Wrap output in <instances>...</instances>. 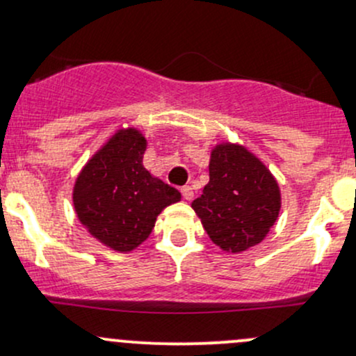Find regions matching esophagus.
Returning <instances> with one entry per match:
<instances>
[{"mask_svg": "<svg viewBox=\"0 0 356 356\" xmlns=\"http://www.w3.org/2000/svg\"><path fill=\"white\" fill-rule=\"evenodd\" d=\"M181 193H182V197H184L186 201H191V199L194 197V191H193V187H191V186L182 187Z\"/></svg>", "mask_w": 356, "mask_h": 356, "instance_id": "34e87169", "label": "esophagus"}]
</instances>
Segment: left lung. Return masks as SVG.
I'll list each match as a JSON object with an SVG mask.
<instances>
[{
  "mask_svg": "<svg viewBox=\"0 0 356 356\" xmlns=\"http://www.w3.org/2000/svg\"><path fill=\"white\" fill-rule=\"evenodd\" d=\"M193 209L214 245L240 253L260 243L280 211V191L270 170L241 145L211 152L209 182Z\"/></svg>",
  "mask_w": 356,
  "mask_h": 356,
  "instance_id": "obj_1",
  "label": "left lung"
}]
</instances>
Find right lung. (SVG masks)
Listing matches in <instances>:
<instances>
[{
	"instance_id": "right-lung-1",
	"label": "right lung",
	"mask_w": 356,
	"mask_h": 356,
	"mask_svg": "<svg viewBox=\"0 0 356 356\" xmlns=\"http://www.w3.org/2000/svg\"><path fill=\"white\" fill-rule=\"evenodd\" d=\"M147 140L135 128L120 130L96 152L74 186L77 218L96 240L130 252L147 240L163 208L181 193L143 167Z\"/></svg>"
}]
</instances>
